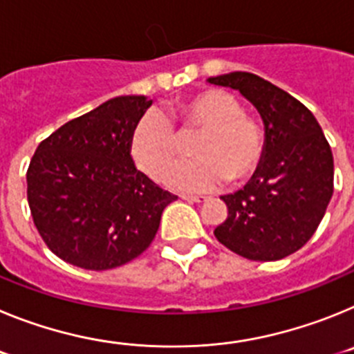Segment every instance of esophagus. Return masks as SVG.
I'll return each mask as SVG.
<instances>
[{
	"label": "esophagus",
	"instance_id": "esophagus-1",
	"mask_svg": "<svg viewBox=\"0 0 354 354\" xmlns=\"http://www.w3.org/2000/svg\"><path fill=\"white\" fill-rule=\"evenodd\" d=\"M183 198L186 202H192V204H202L207 200V196H202V195H183Z\"/></svg>",
	"mask_w": 354,
	"mask_h": 354
}]
</instances>
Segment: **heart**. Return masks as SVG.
<instances>
[{
  "mask_svg": "<svg viewBox=\"0 0 354 354\" xmlns=\"http://www.w3.org/2000/svg\"><path fill=\"white\" fill-rule=\"evenodd\" d=\"M179 136L198 133L192 162L175 168L168 184L184 192H211L225 180L237 186L248 180L264 154V131L243 113L232 93L207 88L186 95L168 108L143 115L131 131L129 152L134 165L150 179L162 180L179 158Z\"/></svg>",
  "mask_w": 354,
  "mask_h": 354,
  "instance_id": "heart-1",
  "label": "heart"
}]
</instances>
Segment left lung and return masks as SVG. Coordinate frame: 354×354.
<instances>
[{
	"label": "left lung",
	"mask_w": 354,
	"mask_h": 354,
	"mask_svg": "<svg viewBox=\"0 0 354 354\" xmlns=\"http://www.w3.org/2000/svg\"><path fill=\"white\" fill-rule=\"evenodd\" d=\"M209 83L239 90L261 113V165L243 189L221 196L227 220L216 239L250 261H280L314 236L333 195V154L306 106L270 81L230 72Z\"/></svg>",
	"instance_id": "1"
}]
</instances>
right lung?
I'll return each mask as SVG.
<instances>
[{
  "mask_svg": "<svg viewBox=\"0 0 354 354\" xmlns=\"http://www.w3.org/2000/svg\"><path fill=\"white\" fill-rule=\"evenodd\" d=\"M152 104L120 95L68 120L40 142L26 171L28 204L56 257L83 270L131 262L154 241L177 196L134 167L131 131Z\"/></svg>",
  "mask_w": 354,
  "mask_h": 354,
  "instance_id": "add662e5",
  "label": "right lung"
}]
</instances>
